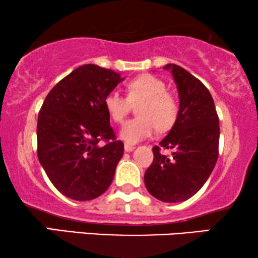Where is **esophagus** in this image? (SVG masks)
<instances>
[{"instance_id": "obj_1", "label": "esophagus", "mask_w": 258, "mask_h": 258, "mask_svg": "<svg viewBox=\"0 0 258 258\" xmlns=\"http://www.w3.org/2000/svg\"><path fill=\"white\" fill-rule=\"evenodd\" d=\"M134 149H135V146H133V144H128V143L124 144V150L126 153H130V151H133Z\"/></svg>"}]
</instances>
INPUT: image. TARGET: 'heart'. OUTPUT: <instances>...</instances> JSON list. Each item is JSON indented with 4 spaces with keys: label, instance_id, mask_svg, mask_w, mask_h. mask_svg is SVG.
Masks as SVG:
<instances>
[{
    "label": "heart",
    "instance_id": "b5f03b06",
    "mask_svg": "<svg viewBox=\"0 0 258 258\" xmlns=\"http://www.w3.org/2000/svg\"><path fill=\"white\" fill-rule=\"evenodd\" d=\"M126 89L128 97L118 91H111L104 98V107L109 116L117 123L124 121L132 103L141 102L137 107L139 117L126 122L119 133L122 140L128 143L140 142L150 137L157 128L165 130L174 124L178 111L177 102L168 93L163 81L144 74L129 81Z\"/></svg>",
    "mask_w": 258,
    "mask_h": 258
}]
</instances>
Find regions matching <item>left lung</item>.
<instances>
[{
  "instance_id": "left-lung-1",
  "label": "left lung",
  "mask_w": 258,
  "mask_h": 258,
  "mask_svg": "<svg viewBox=\"0 0 258 258\" xmlns=\"http://www.w3.org/2000/svg\"><path fill=\"white\" fill-rule=\"evenodd\" d=\"M178 91L179 107L170 132L153 148L154 161L144 183L155 199L168 203L189 200L204 185L218 157L220 122L213 97L199 79L177 64L164 66ZM172 150L170 157L159 153Z\"/></svg>"
}]
</instances>
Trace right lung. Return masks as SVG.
Wrapping results in <instances>:
<instances>
[{"instance_id": "obj_1", "label": "right lung", "mask_w": 258, "mask_h": 258, "mask_svg": "<svg viewBox=\"0 0 258 258\" xmlns=\"http://www.w3.org/2000/svg\"><path fill=\"white\" fill-rule=\"evenodd\" d=\"M124 77L84 64L47 95L37 118V156L56 189L75 201L101 196L114 179L124 146L115 137L104 98ZM107 144L100 146L98 142Z\"/></svg>"}]
</instances>
